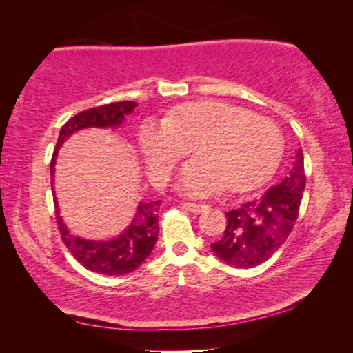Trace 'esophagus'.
<instances>
[{
	"label": "esophagus",
	"instance_id": "obj_1",
	"mask_svg": "<svg viewBox=\"0 0 353 353\" xmlns=\"http://www.w3.org/2000/svg\"><path fill=\"white\" fill-rule=\"evenodd\" d=\"M185 207H187L191 213H196V214L205 212L208 208V205L199 204V202H185Z\"/></svg>",
	"mask_w": 353,
	"mask_h": 353
}]
</instances>
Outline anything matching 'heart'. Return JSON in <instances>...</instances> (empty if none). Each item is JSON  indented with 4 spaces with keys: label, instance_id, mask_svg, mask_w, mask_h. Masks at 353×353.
Returning <instances> with one entry per match:
<instances>
[{
    "label": "heart",
    "instance_id": "1",
    "mask_svg": "<svg viewBox=\"0 0 353 353\" xmlns=\"http://www.w3.org/2000/svg\"><path fill=\"white\" fill-rule=\"evenodd\" d=\"M137 140L157 182L193 146L198 155L177 179V187L193 194L214 193L224 185L232 191L256 187L276 171L285 146L276 121L223 101H196L179 105L166 118H146Z\"/></svg>",
    "mask_w": 353,
    "mask_h": 353
}]
</instances>
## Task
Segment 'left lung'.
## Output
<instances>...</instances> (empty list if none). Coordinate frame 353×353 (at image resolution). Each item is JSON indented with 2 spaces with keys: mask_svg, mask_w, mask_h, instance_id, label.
Returning a JSON list of instances; mask_svg holds the SVG:
<instances>
[{
  "mask_svg": "<svg viewBox=\"0 0 353 353\" xmlns=\"http://www.w3.org/2000/svg\"><path fill=\"white\" fill-rule=\"evenodd\" d=\"M305 182L303 152L299 148L296 162L283 181L225 213L224 235L210 244L214 255L229 266L244 270L270 260L296 224Z\"/></svg>",
  "mask_w": 353,
  "mask_h": 353,
  "instance_id": "1",
  "label": "left lung"
}]
</instances>
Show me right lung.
Wrapping results in <instances>:
<instances>
[{"label":"right lung","mask_w":353,"mask_h":353,"mask_svg":"<svg viewBox=\"0 0 353 353\" xmlns=\"http://www.w3.org/2000/svg\"><path fill=\"white\" fill-rule=\"evenodd\" d=\"M135 107L137 103L134 101H121V103L93 107V109L83 110L71 117L59 134L54 154L51 159V176L54 177L57 152L65 140H68L77 130L87 128L117 129L121 126L126 117L134 112ZM52 182H54V179H52ZM160 202L162 201L139 202L130 224L118 236H113L110 240H87V238L73 235L68 230L67 224L63 223L56 199L54 205L62 240L74 259L88 271L104 274V276H123V274H129L137 270L152 252L159 236Z\"/></svg>","instance_id":"add662e5"}]
</instances>
